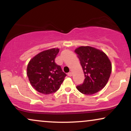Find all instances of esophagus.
Returning a JSON list of instances; mask_svg holds the SVG:
<instances>
[{"label": "esophagus", "instance_id": "esophagus-1", "mask_svg": "<svg viewBox=\"0 0 131 131\" xmlns=\"http://www.w3.org/2000/svg\"><path fill=\"white\" fill-rule=\"evenodd\" d=\"M68 76H70V77H71V76H72V73H71V72H70V73H68Z\"/></svg>", "mask_w": 131, "mask_h": 131}]
</instances>
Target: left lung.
<instances>
[{"mask_svg": "<svg viewBox=\"0 0 131 131\" xmlns=\"http://www.w3.org/2000/svg\"><path fill=\"white\" fill-rule=\"evenodd\" d=\"M79 58L85 79L76 87L82 94L98 92L107 84L112 73V63L102 51L90 46H81L74 51Z\"/></svg>", "mask_w": 131, "mask_h": 131, "instance_id": "obj_1", "label": "left lung"}]
</instances>
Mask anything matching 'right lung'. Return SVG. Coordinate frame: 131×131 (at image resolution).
<instances>
[{
    "mask_svg": "<svg viewBox=\"0 0 131 131\" xmlns=\"http://www.w3.org/2000/svg\"><path fill=\"white\" fill-rule=\"evenodd\" d=\"M59 49L54 48L40 52L29 61L27 75L32 86L39 92L50 94L59 89L67 74L55 58Z\"/></svg>",
    "mask_w": 131,
    "mask_h": 131,
    "instance_id": "add662e5",
    "label": "right lung"
}]
</instances>
